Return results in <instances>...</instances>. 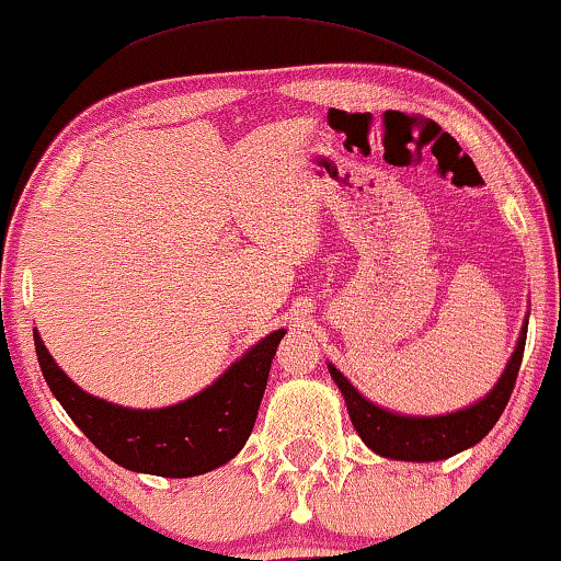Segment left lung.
I'll return each mask as SVG.
<instances>
[{
	"label": "left lung",
	"instance_id": "obj_1",
	"mask_svg": "<svg viewBox=\"0 0 561 561\" xmlns=\"http://www.w3.org/2000/svg\"><path fill=\"white\" fill-rule=\"evenodd\" d=\"M528 322L520 330L518 345L511 356L501 381L476 407L462 409V412L445 414V416H399L386 412V409L370 404L353 389V383L345 378L335 366H328L330 376L343 391L345 404H348L351 422L360 439L374 449V453L391 457V460H412V462H432L445 460L462 449L476 445L483 439L493 424L501 420L511 393H514L520 360H524Z\"/></svg>",
	"mask_w": 561,
	"mask_h": 561
}]
</instances>
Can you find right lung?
<instances>
[{
    "label": "right lung",
    "mask_w": 561,
    "mask_h": 561,
    "mask_svg": "<svg viewBox=\"0 0 561 561\" xmlns=\"http://www.w3.org/2000/svg\"><path fill=\"white\" fill-rule=\"evenodd\" d=\"M282 337L284 330L266 335L198 397L145 412L78 389L50 358L37 330L35 351L55 399L101 453L134 472L193 478L231 460L249 439Z\"/></svg>",
    "instance_id": "add662e5"
}]
</instances>
